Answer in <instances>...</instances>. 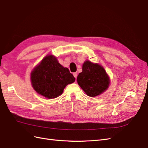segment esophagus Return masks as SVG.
Listing matches in <instances>:
<instances>
[{"instance_id": "1", "label": "esophagus", "mask_w": 148, "mask_h": 148, "mask_svg": "<svg viewBox=\"0 0 148 148\" xmlns=\"http://www.w3.org/2000/svg\"><path fill=\"white\" fill-rule=\"evenodd\" d=\"M73 76H74V77L77 79V75H78V73H77V72H75V73H73Z\"/></svg>"}]
</instances>
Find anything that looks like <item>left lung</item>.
Listing matches in <instances>:
<instances>
[{
	"mask_svg": "<svg viewBox=\"0 0 148 148\" xmlns=\"http://www.w3.org/2000/svg\"><path fill=\"white\" fill-rule=\"evenodd\" d=\"M82 70L77 77V82L88 96H97L109 88L110 78L101 65L86 60L84 62Z\"/></svg>",
	"mask_w": 148,
	"mask_h": 148,
	"instance_id": "left-lung-1",
	"label": "left lung"
}]
</instances>
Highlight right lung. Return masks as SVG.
<instances>
[{"label": "right lung", "mask_w": 148, "mask_h": 148, "mask_svg": "<svg viewBox=\"0 0 148 148\" xmlns=\"http://www.w3.org/2000/svg\"><path fill=\"white\" fill-rule=\"evenodd\" d=\"M75 81L69 70L61 65L52 55L46 56L31 73L34 90L48 99L61 95L67 84Z\"/></svg>", "instance_id": "right-lung-1"}]
</instances>
